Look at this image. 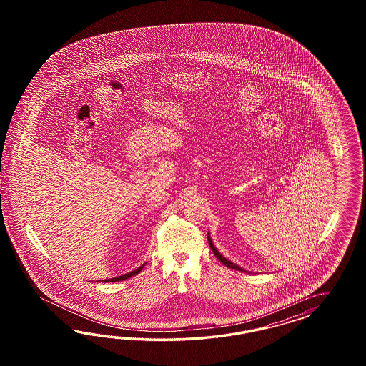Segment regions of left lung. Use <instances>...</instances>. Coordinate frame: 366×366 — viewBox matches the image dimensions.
I'll return each mask as SVG.
<instances>
[{
  "instance_id": "8db88e82",
  "label": "left lung",
  "mask_w": 366,
  "mask_h": 366,
  "mask_svg": "<svg viewBox=\"0 0 366 366\" xmlns=\"http://www.w3.org/2000/svg\"><path fill=\"white\" fill-rule=\"evenodd\" d=\"M208 243L211 245V249L213 251V254L214 256L222 262L224 266L229 267V268H232V269H236V271H242V272H249V271H245L244 268H242L240 266H237V264H234L232 263L231 260H228V259H225V256H222L219 251H217V248L214 247V244L212 242L211 233L208 232ZM251 274V272H249Z\"/></svg>"
}]
</instances>
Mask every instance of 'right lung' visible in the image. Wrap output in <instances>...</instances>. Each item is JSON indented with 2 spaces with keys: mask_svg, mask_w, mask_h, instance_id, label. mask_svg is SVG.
<instances>
[{
  "mask_svg": "<svg viewBox=\"0 0 366 366\" xmlns=\"http://www.w3.org/2000/svg\"><path fill=\"white\" fill-rule=\"evenodd\" d=\"M146 264V263H144ZM144 264L142 266L138 267V268H135L133 271H130V272H127V274H124V275H121V277H111V279H103V280H98V282H102V283H107V282H119V280H124V279H129V277H134V275H137L138 272H141L142 271V268H144Z\"/></svg>",
  "mask_w": 366,
  "mask_h": 366,
  "instance_id": "right-lung-1",
  "label": "right lung"
}]
</instances>
